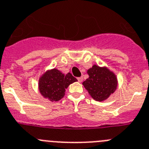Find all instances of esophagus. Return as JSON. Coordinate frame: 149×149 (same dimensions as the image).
<instances>
[{"label": "esophagus", "mask_w": 149, "mask_h": 149, "mask_svg": "<svg viewBox=\"0 0 149 149\" xmlns=\"http://www.w3.org/2000/svg\"><path fill=\"white\" fill-rule=\"evenodd\" d=\"M83 80H84V78H83V77H77V80H78V82H82L83 81Z\"/></svg>", "instance_id": "1"}]
</instances>
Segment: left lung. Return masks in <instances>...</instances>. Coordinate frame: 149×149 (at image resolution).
I'll list each match as a JSON object with an SVG mask.
<instances>
[{"instance_id":"obj_1","label":"left lung","mask_w":149,"mask_h":149,"mask_svg":"<svg viewBox=\"0 0 149 149\" xmlns=\"http://www.w3.org/2000/svg\"><path fill=\"white\" fill-rule=\"evenodd\" d=\"M88 78L83 83L89 95L97 101H103L117 88L115 74L106 68L94 65L87 72Z\"/></svg>"}]
</instances>
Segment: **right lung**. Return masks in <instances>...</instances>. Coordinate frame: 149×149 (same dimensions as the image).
Wrapping results in <instances>:
<instances>
[{
  "label": "right lung",
  "mask_w": 149,
  "mask_h": 149,
  "mask_svg": "<svg viewBox=\"0 0 149 149\" xmlns=\"http://www.w3.org/2000/svg\"><path fill=\"white\" fill-rule=\"evenodd\" d=\"M77 79L71 73L63 74L58 69L48 71L39 80V90L44 97L51 101H58L63 97L65 88Z\"/></svg>",
  "instance_id": "add662e5"
}]
</instances>
